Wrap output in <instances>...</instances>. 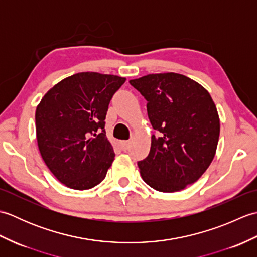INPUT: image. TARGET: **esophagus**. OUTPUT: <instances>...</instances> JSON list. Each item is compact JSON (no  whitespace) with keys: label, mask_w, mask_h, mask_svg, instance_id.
Here are the masks:
<instances>
[{"label":"esophagus","mask_w":257,"mask_h":257,"mask_svg":"<svg viewBox=\"0 0 257 257\" xmlns=\"http://www.w3.org/2000/svg\"><path fill=\"white\" fill-rule=\"evenodd\" d=\"M129 146H130V141H120V143H119V147H120V149H121L122 151L128 150Z\"/></svg>","instance_id":"obj_1"}]
</instances>
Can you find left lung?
Returning a JSON list of instances; mask_svg holds the SVG:
<instances>
[{"label":"left lung","mask_w":257,"mask_h":257,"mask_svg":"<svg viewBox=\"0 0 257 257\" xmlns=\"http://www.w3.org/2000/svg\"><path fill=\"white\" fill-rule=\"evenodd\" d=\"M147 100L158 136L152 135L146 159L138 161L141 178L160 192H177L194 183L215 156L220 119L209 91L177 73L132 79Z\"/></svg>","instance_id":"1"}]
</instances>
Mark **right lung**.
<instances>
[{"label":"right lung","instance_id":"right-lung-1","mask_svg":"<svg viewBox=\"0 0 257 257\" xmlns=\"http://www.w3.org/2000/svg\"><path fill=\"white\" fill-rule=\"evenodd\" d=\"M124 81L114 75L78 73L59 81L38 103V149L67 188L88 190L105 179L114 159L105 119L109 102Z\"/></svg>","mask_w":257,"mask_h":257}]
</instances>
